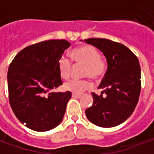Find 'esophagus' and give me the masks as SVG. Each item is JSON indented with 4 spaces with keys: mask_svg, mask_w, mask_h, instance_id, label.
I'll list each match as a JSON object with an SVG mask.
<instances>
[{
    "mask_svg": "<svg viewBox=\"0 0 154 154\" xmlns=\"http://www.w3.org/2000/svg\"><path fill=\"white\" fill-rule=\"evenodd\" d=\"M72 97H73V98H80V97H82V95H80V94L72 93Z\"/></svg>",
    "mask_w": 154,
    "mask_h": 154,
    "instance_id": "obj_1",
    "label": "esophagus"
}]
</instances>
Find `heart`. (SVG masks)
<instances>
[{
    "instance_id": "1",
    "label": "heart",
    "mask_w": 154,
    "mask_h": 154,
    "mask_svg": "<svg viewBox=\"0 0 154 154\" xmlns=\"http://www.w3.org/2000/svg\"><path fill=\"white\" fill-rule=\"evenodd\" d=\"M71 58L74 63L85 65L84 74L93 79H99L106 71V62L100 57V52L91 45H84L71 52ZM72 64L69 59L62 57L57 61V68L61 77L69 78ZM91 87V83L87 80H72L64 85L65 90L76 94H82Z\"/></svg>"
}]
</instances>
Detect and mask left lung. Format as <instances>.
<instances>
[{"mask_svg":"<svg viewBox=\"0 0 154 154\" xmlns=\"http://www.w3.org/2000/svg\"><path fill=\"white\" fill-rule=\"evenodd\" d=\"M84 41L101 51L107 62L106 72L98 87L102 90L101 94L92 92L93 104L86 110V116L100 127L119 125L132 115L139 101L141 90L139 59L124 44L110 39L91 38Z\"/></svg>","mask_w":154,"mask_h":154,"instance_id":"8db88e82","label":"left lung"}]
</instances>
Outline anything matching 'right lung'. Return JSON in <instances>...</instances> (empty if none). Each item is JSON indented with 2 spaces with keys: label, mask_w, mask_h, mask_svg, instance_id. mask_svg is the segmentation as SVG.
<instances>
[{
  "label": "right lung",
  "mask_w": 154,
  "mask_h": 154,
  "mask_svg": "<svg viewBox=\"0 0 154 154\" xmlns=\"http://www.w3.org/2000/svg\"><path fill=\"white\" fill-rule=\"evenodd\" d=\"M65 39H52L22 49L7 73L9 100L17 119L29 129L44 132L63 119L70 91L52 92L63 84L57 61L70 47Z\"/></svg>",
  "instance_id": "1"
}]
</instances>
